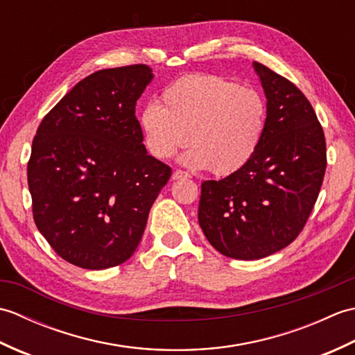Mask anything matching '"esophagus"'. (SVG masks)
Masks as SVG:
<instances>
[{
  "instance_id": "esophagus-1",
  "label": "esophagus",
  "mask_w": 355,
  "mask_h": 355,
  "mask_svg": "<svg viewBox=\"0 0 355 355\" xmlns=\"http://www.w3.org/2000/svg\"><path fill=\"white\" fill-rule=\"evenodd\" d=\"M172 178H173V180L191 178V173H187L186 171H182V169H177V171H173V173H172Z\"/></svg>"
}]
</instances>
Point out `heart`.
Segmentation results:
<instances>
[{
    "instance_id": "1",
    "label": "heart",
    "mask_w": 355,
    "mask_h": 355,
    "mask_svg": "<svg viewBox=\"0 0 355 355\" xmlns=\"http://www.w3.org/2000/svg\"><path fill=\"white\" fill-rule=\"evenodd\" d=\"M267 123V105L253 88L216 74H189L164 88L162 107L150 103L139 117L148 153L168 160L191 140L183 163L235 173L258 150Z\"/></svg>"
}]
</instances>
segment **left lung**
<instances>
[{
	"label": "left lung",
	"mask_w": 355,
	"mask_h": 355,
	"mask_svg": "<svg viewBox=\"0 0 355 355\" xmlns=\"http://www.w3.org/2000/svg\"><path fill=\"white\" fill-rule=\"evenodd\" d=\"M267 97L261 145L244 168L201 184L200 227L218 252L253 261L290 245L313 212L327 171V143L300 89L253 64Z\"/></svg>",
	"instance_id": "obj_1"
}]
</instances>
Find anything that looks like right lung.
I'll list each match as a JSON object with an SVG mask.
<instances>
[{"label":"right lung","mask_w":355,"mask_h":355,"mask_svg":"<svg viewBox=\"0 0 355 355\" xmlns=\"http://www.w3.org/2000/svg\"><path fill=\"white\" fill-rule=\"evenodd\" d=\"M153 78L145 64L96 71L37 126L27 163L33 220L73 266L103 270L130 259L172 175L148 154L135 117Z\"/></svg>","instance_id":"right-lung-1"}]
</instances>
